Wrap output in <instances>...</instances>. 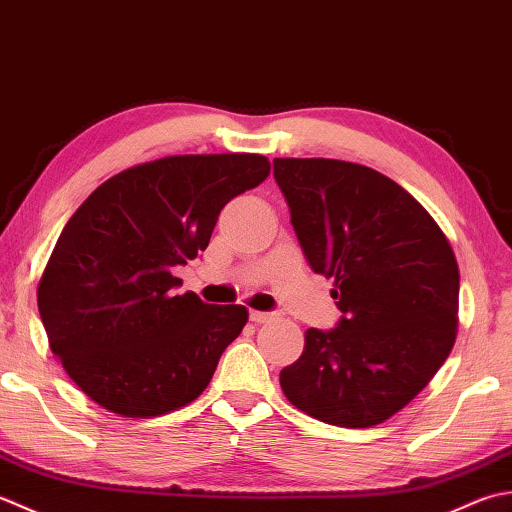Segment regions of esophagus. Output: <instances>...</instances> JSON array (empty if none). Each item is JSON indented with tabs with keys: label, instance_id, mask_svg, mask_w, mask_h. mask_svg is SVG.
I'll list each match as a JSON object with an SVG mask.
<instances>
[{
	"label": "esophagus",
	"instance_id": "esophagus-1",
	"mask_svg": "<svg viewBox=\"0 0 512 512\" xmlns=\"http://www.w3.org/2000/svg\"><path fill=\"white\" fill-rule=\"evenodd\" d=\"M249 318H252V322H258V325H260V322H267L271 316L269 314H265V311H249Z\"/></svg>",
	"mask_w": 512,
	"mask_h": 512
}]
</instances>
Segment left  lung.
Returning a JSON list of instances; mask_svg holds the SVG:
<instances>
[{
    "mask_svg": "<svg viewBox=\"0 0 512 512\" xmlns=\"http://www.w3.org/2000/svg\"><path fill=\"white\" fill-rule=\"evenodd\" d=\"M302 252L333 278L342 318L305 331L280 371L311 417L369 429L404 409L451 353L460 269L435 218L389 176L338 159H274Z\"/></svg>",
    "mask_w": 512,
    "mask_h": 512,
    "instance_id": "left-lung-1",
    "label": "left lung"
}]
</instances>
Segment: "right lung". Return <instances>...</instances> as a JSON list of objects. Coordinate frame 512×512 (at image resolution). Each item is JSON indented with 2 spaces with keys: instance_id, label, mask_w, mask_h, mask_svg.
<instances>
[{
  "instance_id": "obj_1",
  "label": "right lung",
  "mask_w": 512,
  "mask_h": 512,
  "mask_svg": "<svg viewBox=\"0 0 512 512\" xmlns=\"http://www.w3.org/2000/svg\"><path fill=\"white\" fill-rule=\"evenodd\" d=\"M263 154H176L101 183L39 278L48 344L77 387L121 417H159L201 395L243 305L176 296V265L210 243L223 207L269 176Z\"/></svg>"
}]
</instances>
